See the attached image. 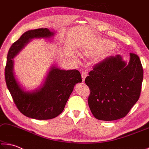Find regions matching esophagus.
Wrapping results in <instances>:
<instances>
[{
  "instance_id": "1",
  "label": "esophagus",
  "mask_w": 149,
  "mask_h": 149,
  "mask_svg": "<svg viewBox=\"0 0 149 149\" xmlns=\"http://www.w3.org/2000/svg\"><path fill=\"white\" fill-rule=\"evenodd\" d=\"M81 76H82V81L84 82L85 77L87 76V73L86 72H83L81 73Z\"/></svg>"
}]
</instances>
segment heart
<instances>
[{
  "instance_id": "b5f03b06",
  "label": "heart",
  "mask_w": 149,
  "mask_h": 149,
  "mask_svg": "<svg viewBox=\"0 0 149 149\" xmlns=\"http://www.w3.org/2000/svg\"><path fill=\"white\" fill-rule=\"evenodd\" d=\"M114 47V42H108L107 43H106V45H104V46L102 47L100 49L97 50L94 52H100V51H104V50H109V49H112V48ZM91 54V52H88L87 54Z\"/></svg>"
}]
</instances>
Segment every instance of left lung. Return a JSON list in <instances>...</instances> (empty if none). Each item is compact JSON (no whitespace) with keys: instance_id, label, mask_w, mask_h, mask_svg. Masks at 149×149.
Masks as SVG:
<instances>
[{"instance_id":"obj_1","label":"left lung","mask_w":149,"mask_h":149,"mask_svg":"<svg viewBox=\"0 0 149 149\" xmlns=\"http://www.w3.org/2000/svg\"><path fill=\"white\" fill-rule=\"evenodd\" d=\"M128 63L119 54L94 65L85 82L91 93L88 104L98 120L112 121L125 117L139 99L143 69L137 54Z\"/></svg>"}]
</instances>
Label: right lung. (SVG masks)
I'll list each match as a JSON object with an SVG mask.
<instances>
[{"label":"right lung","instance_id":"right-lung-1","mask_svg":"<svg viewBox=\"0 0 149 149\" xmlns=\"http://www.w3.org/2000/svg\"><path fill=\"white\" fill-rule=\"evenodd\" d=\"M54 31L47 28L29 30L10 48L5 67L6 84L19 112L36 120L52 119L61 114L75 85L82 81L77 70H61L56 65L50 68L41 87L32 91L25 90L17 81L14 72V58L33 39H49Z\"/></svg>","mask_w":149,"mask_h":149}]
</instances>
